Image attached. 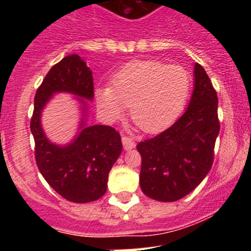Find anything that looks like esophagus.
I'll return each mask as SVG.
<instances>
[{
  "mask_svg": "<svg viewBox=\"0 0 251 251\" xmlns=\"http://www.w3.org/2000/svg\"><path fill=\"white\" fill-rule=\"evenodd\" d=\"M121 141H123V146L125 151H131V149H133L136 147L135 141L131 137H127V136H124V137L121 138Z\"/></svg>",
  "mask_w": 251,
  "mask_h": 251,
  "instance_id": "esophagus-1",
  "label": "esophagus"
}]
</instances>
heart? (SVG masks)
<instances>
[{
  "label": "heart",
  "mask_w": 251,
  "mask_h": 251,
  "mask_svg": "<svg viewBox=\"0 0 251 251\" xmlns=\"http://www.w3.org/2000/svg\"><path fill=\"white\" fill-rule=\"evenodd\" d=\"M113 86L97 91L104 115L116 120L130 105V116L148 133L160 132L178 119L191 95L192 78L181 65L136 60L114 75Z\"/></svg>",
  "instance_id": "b5f03b06"
}]
</instances>
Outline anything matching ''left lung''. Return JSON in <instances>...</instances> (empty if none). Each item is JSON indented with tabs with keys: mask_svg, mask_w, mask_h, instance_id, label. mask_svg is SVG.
Listing matches in <instances>:
<instances>
[{
	"mask_svg": "<svg viewBox=\"0 0 251 251\" xmlns=\"http://www.w3.org/2000/svg\"><path fill=\"white\" fill-rule=\"evenodd\" d=\"M217 95L206 72L194 64V90L188 108L171 127L140 142V186L149 198L176 201L199 186L214 161L220 132Z\"/></svg>",
	"mask_w": 251,
	"mask_h": 251,
	"instance_id": "8db88e82",
	"label": "left lung"
}]
</instances>
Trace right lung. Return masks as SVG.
Listing matches in <instances>:
<instances>
[{
  "label": "right lung",
  "mask_w": 251,
  "mask_h": 251,
  "mask_svg": "<svg viewBox=\"0 0 251 251\" xmlns=\"http://www.w3.org/2000/svg\"><path fill=\"white\" fill-rule=\"evenodd\" d=\"M60 92L77 97L81 109L77 136L62 146L48 140L41 125L44 107ZM93 97L92 72L77 54L67 55L53 65L35 95L30 128L37 168L47 183L73 203H90L103 197L108 175L123 151L120 135L113 127L87 125V100Z\"/></svg>",
  "instance_id": "right-lung-1"
}]
</instances>
